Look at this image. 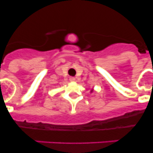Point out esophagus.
I'll return each instance as SVG.
<instances>
[{
    "mask_svg": "<svg viewBox=\"0 0 153 153\" xmlns=\"http://www.w3.org/2000/svg\"><path fill=\"white\" fill-rule=\"evenodd\" d=\"M75 77H73V76H70V82H74L75 81Z\"/></svg>",
    "mask_w": 153,
    "mask_h": 153,
    "instance_id": "1",
    "label": "esophagus"
}]
</instances>
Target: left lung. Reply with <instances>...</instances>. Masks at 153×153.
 I'll return each mask as SVG.
<instances>
[{
	"label": "left lung",
	"instance_id": "left-lung-1",
	"mask_svg": "<svg viewBox=\"0 0 153 153\" xmlns=\"http://www.w3.org/2000/svg\"><path fill=\"white\" fill-rule=\"evenodd\" d=\"M91 92H92V91H91Z\"/></svg>",
	"mask_w": 153,
	"mask_h": 153
}]
</instances>
